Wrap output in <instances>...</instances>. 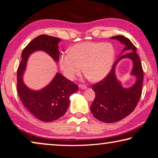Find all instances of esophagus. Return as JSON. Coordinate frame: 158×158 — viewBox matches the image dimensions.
<instances>
[{
    "label": "esophagus",
    "mask_w": 158,
    "mask_h": 158,
    "mask_svg": "<svg viewBox=\"0 0 158 158\" xmlns=\"http://www.w3.org/2000/svg\"><path fill=\"white\" fill-rule=\"evenodd\" d=\"M79 87L80 88V89H85L87 88L86 85H84V84H79Z\"/></svg>",
    "instance_id": "1"
}]
</instances>
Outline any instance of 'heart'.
I'll return each mask as SVG.
<instances>
[{
    "label": "heart",
    "instance_id": "heart-1",
    "mask_svg": "<svg viewBox=\"0 0 158 158\" xmlns=\"http://www.w3.org/2000/svg\"><path fill=\"white\" fill-rule=\"evenodd\" d=\"M114 59L115 49L111 44L85 42L74 45L69 52L63 53L60 58V66L68 79H74L84 69L90 81H98L109 74Z\"/></svg>",
    "mask_w": 158,
    "mask_h": 158
}]
</instances>
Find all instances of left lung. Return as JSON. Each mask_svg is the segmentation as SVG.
Instances as JSON below:
<instances>
[{"label":"left lung","mask_w":158,"mask_h":158,"mask_svg":"<svg viewBox=\"0 0 158 158\" xmlns=\"http://www.w3.org/2000/svg\"><path fill=\"white\" fill-rule=\"evenodd\" d=\"M125 45L123 51L127 53L115 61L109 74L102 80L93 85L95 93L90 111L99 121L107 123H116L127 116L134 111L141 95L143 79V68L140 58L136 52L137 48L127 37L122 35L111 37ZM123 57H130L134 63L132 73L137 76V81L130 89H123L114 76V66Z\"/></svg>","instance_id":"obj_1"}]
</instances>
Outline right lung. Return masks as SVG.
I'll use <instances>...</instances> for the list:
<instances>
[{
    "label": "right lung",
    "mask_w": 158,
    "mask_h": 158,
    "mask_svg": "<svg viewBox=\"0 0 158 158\" xmlns=\"http://www.w3.org/2000/svg\"><path fill=\"white\" fill-rule=\"evenodd\" d=\"M60 40L47 35L36 37L21 53V60L17 69V92L25 107L44 122H52L60 118L68 109L69 96L79 89L78 85L62 74L57 73L52 81L41 90L34 91L24 85L22 80L28 56L32 52L42 50L49 54L56 61L59 60L58 44Z\"/></svg>",
    "instance_id": "add662e5"
}]
</instances>
